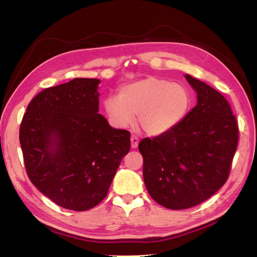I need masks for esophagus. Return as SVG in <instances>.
Returning <instances> with one entry per match:
<instances>
[{
  "mask_svg": "<svg viewBox=\"0 0 257 257\" xmlns=\"http://www.w3.org/2000/svg\"><path fill=\"white\" fill-rule=\"evenodd\" d=\"M130 142H131V148L132 149L138 148V146H139V139L136 136H131Z\"/></svg>",
  "mask_w": 257,
  "mask_h": 257,
  "instance_id": "obj_1",
  "label": "esophagus"
}]
</instances>
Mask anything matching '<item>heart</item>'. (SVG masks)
I'll return each mask as SVG.
<instances>
[{"label": "heart", "instance_id": "1", "mask_svg": "<svg viewBox=\"0 0 257 257\" xmlns=\"http://www.w3.org/2000/svg\"><path fill=\"white\" fill-rule=\"evenodd\" d=\"M192 103L186 86L158 76H147L122 86L118 97L109 96L104 108L116 128H128L136 120L146 135L160 137L177 127Z\"/></svg>", "mask_w": 257, "mask_h": 257}]
</instances>
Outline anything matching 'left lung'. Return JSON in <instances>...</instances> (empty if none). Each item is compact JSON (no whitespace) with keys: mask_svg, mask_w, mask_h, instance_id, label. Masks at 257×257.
Instances as JSON below:
<instances>
[{"mask_svg":"<svg viewBox=\"0 0 257 257\" xmlns=\"http://www.w3.org/2000/svg\"><path fill=\"white\" fill-rule=\"evenodd\" d=\"M185 77L197 94L196 106L170 132L139 144L148 193L172 210L199 205L224 186L238 141L227 99L190 74Z\"/></svg>","mask_w":257,"mask_h":257,"instance_id":"8db88e82","label":"left lung"}]
</instances>
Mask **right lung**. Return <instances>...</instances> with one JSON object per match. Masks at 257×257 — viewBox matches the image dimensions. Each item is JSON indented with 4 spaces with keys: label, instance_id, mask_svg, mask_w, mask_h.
<instances>
[{
    "label": "right lung",
    "instance_id": "right-lung-1",
    "mask_svg": "<svg viewBox=\"0 0 257 257\" xmlns=\"http://www.w3.org/2000/svg\"><path fill=\"white\" fill-rule=\"evenodd\" d=\"M101 80L73 79L44 89L29 103L20 144L31 183L53 203L86 211L106 197L130 132L98 113Z\"/></svg>",
    "mask_w": 257,
    "mask_h": 257
}]
</instances>
